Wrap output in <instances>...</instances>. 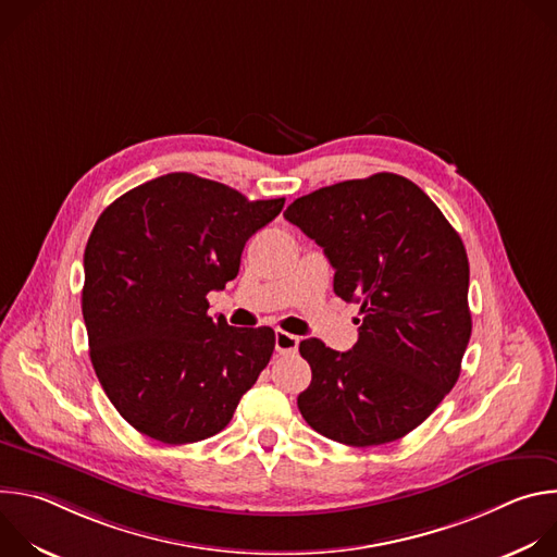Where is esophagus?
Returning a JSON list of instances; mask_svg holds the SVG:
<instances>
[{
    "mask_svg": "<svg viewBox=\"0 0 557 557\" xmlns=\"http://www.w3.org/2000/svg\"><path fill=\"white\" fill-rule=\"evenodd\" d=\"M297 346H299V337H295L290 333H284V331L275 333V350L280 355H295Z\"/></svg>",
    "mask_w": 557,
    "mask_h": 557,
    "instance_id": "esophagus-1",
    "label": "esophagus"
}]
</instances>
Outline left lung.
Segmentation results:
<instances>
[{"instance_id": "obj_1", "label": "left lung", "mask_w": 557, "mask_h": 557, "mask_svg": "<svg viewBox=\"0 0 557 557\" xmlns=\"http://www.w3.org/2000/svg\"><path fill=\"white\" fill-rule=\"evenodd\" d=\"M284 218L320 245L335 293L361 304L359 339L337 352L304 339V421L344 445L404 438L445 399L471 335L460 235L412 181L374 174L297 198Z\"/></svg>"}]
</instances>
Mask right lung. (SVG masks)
Returning <instances> with one entry per match:
<instances>
[{"label":"right lung","mask_w":557,"mask_h":557,"mask_svg":"<svg viewBox=\"0 0 557 557\" xmlns=\"http://www.w3.org/2000/svg\"><path fill=\"white\" fill-rule=\"evenodd\" d=\"M284 198L249 200L187 172L147 181L97 220L82 310L95 372L119 414L168 445L228 425L267 368L275 333L207 314L209 290L240 271L249 237Z\"/></svg>","instance_id":"right-lung-1"}]
</instances>
